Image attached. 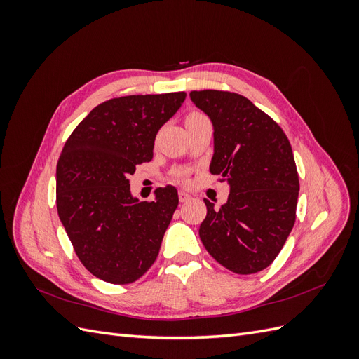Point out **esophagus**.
<instances>
[{
  "label": "esophagus",
  "instance_id": "1",
  "mask_svg": "<svg viewBox=\"0 0 359 359\" xmlns=\"http://www.w3.org/2000/svg\"><path fill=\"white\" fill-rule=\"evenodd\" d=\"M178 196H180V202H187L189 199H191V194L187 193V191H184V190L178 191Z\"/></svg>",
  "mask_w": 359,
  "mask_h": 359
}]
</instances>
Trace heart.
Segmentation results:
<instances>
[{
    "label": "heart",
    "mask_w": 359,
    "mask_h": 359,
    "mask_svg": "<svg viewBox=\"0 0 359 359\" xmlns=\"http://www.w3.org/2000/svg\"><path fill=\"white\" fill-rule=\"evenodd\" d=\"M178 177H180V178H181V180H184V178H186V172H181V173H180V175H178Z\"/></svg>",
    "instance_id": "b5f03b06"
}]
</instances>
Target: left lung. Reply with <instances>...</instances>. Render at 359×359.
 I'll use <instances>...</instances> for the list:
<instances>
[{
    "instance_id": "left-lung-1",
    "label": "left lung",
    "mask_w": 359,
    "mask_h": 359,
    "mask_svg": "<svg viewBox=\"0 0 359 359\" xmlns=\"http://www.w3.org/2000/svg\"><path fill=\"white\" fill-rule=\"evenodd\" d=\"M193 104L211 119L210 172L231 189L220 208L208 199L199 236L217 262L236 274L271 265L295 223L299 181L289 139L245 97L191 91Z\"/></svg>"
}]
</instances>
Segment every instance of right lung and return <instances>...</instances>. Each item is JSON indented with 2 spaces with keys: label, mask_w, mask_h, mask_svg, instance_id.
Masks as SVG:
<instances>
[{
  "label": "right lung",
  "mask_w": 359,
  "mask_h": 359,
  "mask_svg": "<svg viewBox=\"0 0 359 359\" xmlns=\"http://www.w3.org/2000/svg\"><path fill=\"white\" fill-rule=\"evenodd\" d=\"M184 100L182 91L107 100L82 119L61 151L60 220L83 266L107 283H133L157 259L178 191L160 187L153 202L139 201L128 177L153 158L157 132Z\"/></svg>",
  "instance_id": "1"
}]
</instances>
